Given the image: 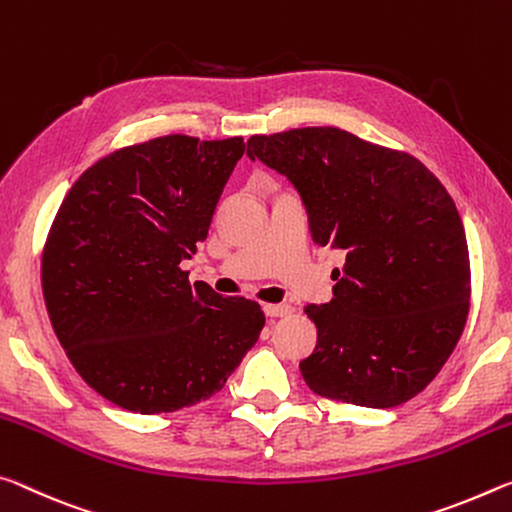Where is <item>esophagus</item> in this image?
Instances as JSON below:
<instances>
[{
	"mask_svg": "<svg viewBox=\"0 0 512 512\" xmlns=\"http://www.w3.org/2000/svg\"><path fill=\"white\" fill-rule=\"evenodd\" d=\"M265 315L267 317H286L292 313V306L288 304H265Z\"/></svg>",
	"mask_w": 512,
	"mask_h": 512,
	"instance_id": "1",
	"label": "esophagus"
}]
</instances>
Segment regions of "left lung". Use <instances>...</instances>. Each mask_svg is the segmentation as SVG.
<instances>
[{"label":"left lung","mask_w":512,"mask_h":512,"mask_svg":"<svg viewBox=\"0 0 512 512\" xmlns=\"http://www.w3.org/2000/svg\"><path fill=\"white\" fill-rule=\"evenodd\" d=\"M247 156L297 188L311 236L345 254L333 299L306 306L317 345L299 363L315 395L395 408L442 370L469 313L463 220L415 156L335 127L251 136Z\"/></svg>","instance_id":"8db88e82"}]
</instances>
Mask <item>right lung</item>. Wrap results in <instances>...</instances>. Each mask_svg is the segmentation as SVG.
Wrapping results in <instances>:
<instances>
[{"instance_id": "1", "label": "right lung", "mask_w": 512, "mask_h": 512, "mask_svg": "<svg viewBox=\"0 0 512 512\" xmlns=\"http://www.w3.org/2000/svg\"><path fill=\"white\" fill-rule=\"evenodd\" d=\"M245 140L163 136L104 156L67 192L43 249L49 320L74 370L131 413L199 404L256 345V301L188 281Z\"/></svg>"}]
</instances>
